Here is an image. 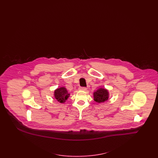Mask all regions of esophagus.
<instances>
[{"label": "esophagus", "instance_id": "1", "mask_svg": "<svg viewBox=\"0 0 158 158\" xmlns=\"http://www.w3.org/2000/svg\"><path fill=\"white\" fill-rule=\"evenodd\" d=\"M79 90H81V91H86L87 90L86 87H80L79 88Z\"/></svg>", "mask_w": 158, "mask_h": 158}]
</instances>
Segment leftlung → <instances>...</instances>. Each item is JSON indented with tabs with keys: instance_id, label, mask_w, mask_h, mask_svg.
<instances>
[{
	"instance_id": "1",
	"label": "left lung",
	"mask_w": 158,
	"mask_h": 158,
	"mask_svg": "<svg viewBox=\"0 0 158 158\" xmlns=\"http://www.w3.org/2000/svg\"><path fill=\"white\" fill-rule=\"evenodd\" d=\"M94 100L97 102H104L108 100L109 92L104 88H100L93 93Z\"/></svg>"
}]
</instances>
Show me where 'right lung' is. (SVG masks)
I'll return each mask as SVG.
<instances>
[{
	"instance_id": "obj_1",
	"label": "right lung",
	"mask_w": 158,
	"mask_h": 158,
	"mask_svg": "<svg viewBox=\"0 0 158 158\" xmlns=\"http://www.w3.org/2000/svg\"><path fill=\"white\" fill-rule=\"evenodd\" d=\"M69 95L70 94L68 93L67 89L64 87L58 88L54 90V93L55 98L60 103H64L69 97Z\"/></svg>"
}]
</instances>
